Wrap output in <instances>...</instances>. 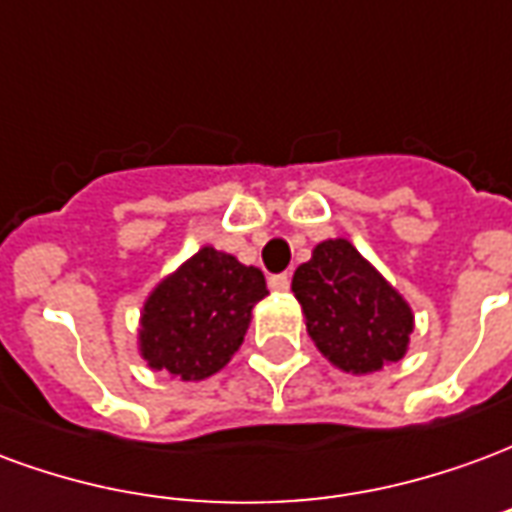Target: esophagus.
<instances>
[{"label": "esophagus", "mask_w": 512, "mask_h": 512, "mask_svg": "<svg viewBox=\"0 0 512 512\" xmlns=\"http://www.w3.org/2000/svg\"><path fill=\"white\" fill-rule=\"evenodd\" d=\"M268 288L274 290V293H288V290H290V277H288V274H277V277L268 279Z\"/></svg>", "instance_id": "obj_1"}]
</instances>
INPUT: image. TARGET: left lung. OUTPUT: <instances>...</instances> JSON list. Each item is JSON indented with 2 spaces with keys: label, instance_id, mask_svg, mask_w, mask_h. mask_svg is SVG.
<instances>
[{
  "label": "left lung",
  "instance_id": "1",
  "mask_svg": "<svg viewBox=\"0 0 512 512\" xmlns=\"http://www.w3.org/2000/svg\"><path fill=\"white\" fill-rule=\"evenodd\" d=\"M290 288L312 343L343 373L367 376L406 356L414 312L351 241H321Z\"/></svg>",
  "mask_w": 512,
  "mask_h": 512
}]
</instances>
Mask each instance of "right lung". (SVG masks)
Wrapping results in <instances>:
<instances>
[{
  "mask_svg": "<svg viewBox=\"0 0 512 512\" xmlns=\"http://www.w3.org/2000/svg\"><path fill=\"white\" fill-rule=\"evenodd\" d=\"M266 277L227 252L202 246L158 282L139 315V356L180 381L219 373L244 343Z\"/></svg>",
  "mask_w": 512,
  "mask_h": 512,
  "instance_id": "right-lung-1",
  "label": "right lung"
}]
</instances>
